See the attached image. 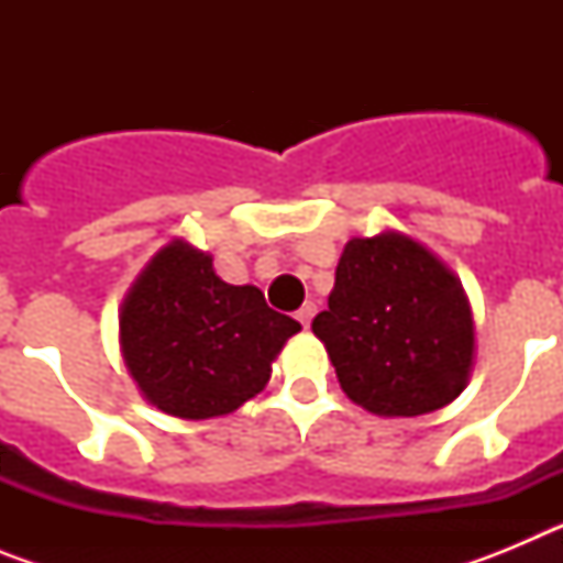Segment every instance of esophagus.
<instances>
[{
    "label": "esophagus",
    "instance_id": "34e87169",
    "mask_svg": "<svg viewBox=\"0 0 563 563\" xmlns=\"http://www.w3.org/2000/svg\"><path fill=\"white\" fill-rule=\"evenodd\" d=\"M312 316H316V305H312V301H307V305L296 312V318H298V321H301V327H305V330H307V327H310Z\"/></svg>",
    "mask_w": 563,
    "mask_h": 563
}]
</instances>
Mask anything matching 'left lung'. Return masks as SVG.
I'll use <instances>...</instances> for the list:
<instances>
[{"instance_id":"left-lung-1","label":"left lung","mask_w":563,"mask_h":563,"mask_svg":"<svg viewBox=\"0 0 563 563\" xmlns=\"http://www.w3.org/2000/svg\"><path fill=\"white\" fill-rule=\"evenodd\" d=\"M312 332L346 397L377 417L442 409L474 372L465 287L437 253L395 228L346 242Z\"/></svg>"}]
</instances>
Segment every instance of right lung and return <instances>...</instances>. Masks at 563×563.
<instances>
[{"label":"right lung","mask_w":563,"mask_h":563,"mask_svg":"<svg viewBox=\"0 0 563 563\" xmlns=\"http://www.w3.org/2000/svg\"><path fill=\"white\" fill-rule=\"evenodd\" d=\"M121 355L143 400L180 420L236 411L271 380L301 330L253 285H228L211 253L172 239L148 258L118 312Z\"/></svg>","instance_id":"add662e5"}]
</instances>
